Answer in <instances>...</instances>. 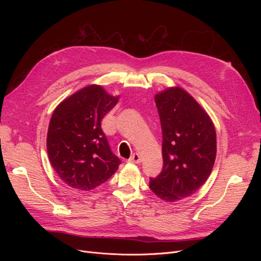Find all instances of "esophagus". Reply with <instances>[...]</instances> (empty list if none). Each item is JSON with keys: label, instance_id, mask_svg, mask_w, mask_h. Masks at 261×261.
Masks as SVG:
<instances>
[{"label": "esophagus", "instance_id": "esophagus-1", "mask_svg": "<svg viewBox=\"0 0 261 261\" xmlns=\"http://www.w3.org/2000/svg\"><path fill=\"white\" fill-rule=\"evenodd\" d=\"M141 156L139 153H133L131 158L129 159V163H134V164H140L141 163Z\"/></svg>", "mask_w": 261, "mask_h": 261}]
</instances>
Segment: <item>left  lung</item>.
<instances>
[{"mask_svg": "<svg viewBox=\"0 0 261 261\" xmlns=\"http://www.w3.org/2000/svg\"><path fill=\"white\" fill-rule=\"evenodd\" d=\"M163 144V169L149 187L164 201L187 198L206 182L213 170L216 130L205 110L183 89L168 88L155 95Z\"/></svg>", "mask_w": 261, "mask_h": 261, "instance_id": "obj_1", "label": "left lung"}]
</instances>
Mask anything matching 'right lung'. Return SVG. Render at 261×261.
<instances>
[{"instance_id":"add662e5","label":"right lung","mask_w":261,"mask_h":261,"mask_svg":"<svg viewBox=\"0 0 261 261\" xmlns=\"http://www.w3.org/2000/svg\"><path fill=\"white\" fill-rule=\"evenodd\" d=\"M118 98L102 87L91 85L55 109L46 148L53 168L68 186L88 191L108 181L117 170L120 160L109 146L101 120Z\"/></svg>"}]
</instances>
